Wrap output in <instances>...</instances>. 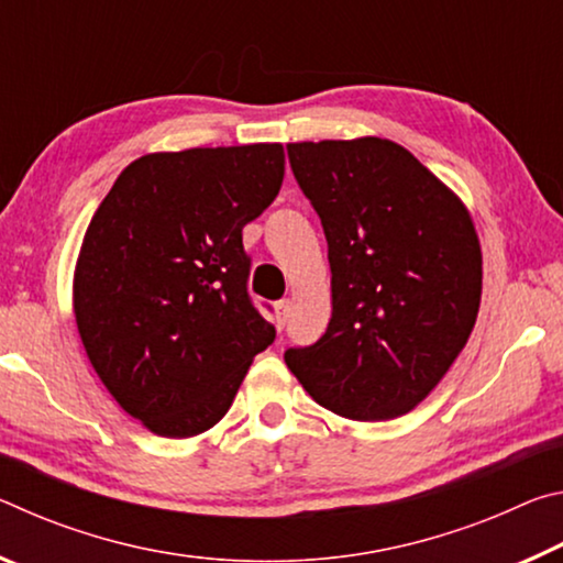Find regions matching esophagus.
<instances>
[{
  "label": "esophagus",
  "instance_id": "1",
  "mask_svg": "<svg viewBox=\"0 0 563 563\" xmlns=\"http://www.w3.org/2000/svg\"><path fill=\"white\" fill-rule=\"evenodd\" d=\"M288 312H290V300H280L275 305V322H278V330L285 328V320H288Z\"/></svg>",
  "mask_w": 563,
  "mask_h": 563
}]
</instances>
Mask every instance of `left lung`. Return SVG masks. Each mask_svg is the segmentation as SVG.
<instances>
[{"label": "left lung", "mask_w": 563, "mask_h": 563, "mask_svg": "<svg viewBox=\"0 0 563 563\" xmlns=\"http://www.w3.org/2000/svg\"><path fill=\"white\" fill-rule=\"evenodd\" d=\"M328 241L332 318L285 365L340 417L383 422L440 385L472 335L482 247L454 190L395 141L288 144Z\"/></svg>", "instance_id": "1"}]
</instances>
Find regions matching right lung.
<instances>
[{"label":"right lung","instance_id":"1","mask_svg":"<svg viewBox=\"0 0 563 563\" xmlns=\"http://www.w3.org/2000/svg\"><path fill=\"white\" fill-rule=\"evenodd\" d=\"M280 144L146 154L93 213L74 316L111 397L158 437L211 430L275 328L247 295L243 228L283 186Z\"/></svg>","mask_w":563,"mask_h":563}]
</instances>
